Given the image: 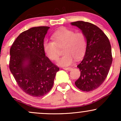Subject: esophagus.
I'll use <instances>...</instances> for the list:
<instances>
[{
  "mask_svg": "<svg viewBox=\"0 0 121 121\" xmlns=\"http://www.w3.org/2000/svg\"><path fill=\"white\" fill-rule=\"evenodd\" d=\"M63 69H64V70H69V71H70V70H71V69H72V68H63Z\"/></svg>",
  "mask_w": 121,
  "mask_h": 121,
  "instance_id": "esophagus-1",
  "label": "esophagus"
}]
</instances>
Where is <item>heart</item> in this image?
<instances>
[{
    "label": "heart",
    "mask_w": 121,
    "mask_h": 121,
    "mask_svg": "<svg viewBox=\"0 0 121 121\" xmlns=\"http://www.w3.org/2000/svg\"><path fill=\"white\" fill-rule=\"evenodd\" d=\"M54 41L45 40L43 49L51 60L59 59V47L64 46V56L57 61L60 66H66L71 65L74 58L80 59L84 56L87 47V40L84 33L74 32L73 30L65 27L61 28L52 35Z\"/></svg>",
    "instance_id": "obj_1"
}]
</instances>
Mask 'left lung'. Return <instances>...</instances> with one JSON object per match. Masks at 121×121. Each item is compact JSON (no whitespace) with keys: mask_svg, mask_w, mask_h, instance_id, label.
<instances>
[{"mask_svg":"<svg viewBox=\"0 0 121 121\" xmlns=\"http://www.w3.org/2000/svg\"><path fill=\"white\" fill-rule=\"evenodd\" d=\"M71 25L82 30L87 40L82 60L77 65L81 73L75 85L84 91L98 88L106 79L113 58L109 39L99 28L89 22L77 21Z\"/></svg>","mask_w":121,"mask_h":121,"instance_id":"obj_1","label":"left lung"}]
</instances>
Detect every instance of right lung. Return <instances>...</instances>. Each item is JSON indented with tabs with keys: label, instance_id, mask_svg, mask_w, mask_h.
<instances>
[{
	"label": "right lung",
	"instance_id": "1",
	"mask_svg": "<svg viewBox=\"0 0 121 121\" xmlns=\"http://www.w3.org/2000/svg\"><path fill=\"white\" fill-rule=\"evenodd\" d=\"M49 28L41 26L24 31L10 49V71L22 91L32 97L48 93L59 70L43 49L44 37Z\"/></svg>",
	"mask_w": 121,
	"mask_h": 121
}]
</instances>
